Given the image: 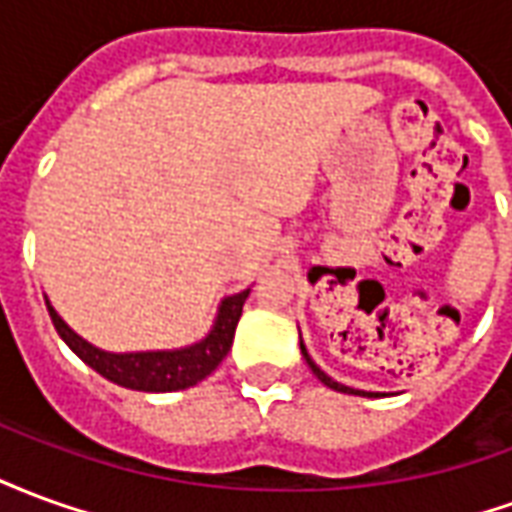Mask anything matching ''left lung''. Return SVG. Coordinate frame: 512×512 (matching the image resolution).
Listing matches in <instances>:
<instances>
[{
  "label": "left lung",
  "instance_id": "left-lung-1",
  "mask_svg": "<svg viewBox=\"0 0 512 512\" xmlns=\"http://www.w3.org/2000/svg\"><path fill=\"white\" fill-rule=\"evenodd\" d=\"M299 337H301V334H299ZM299 345H301V356H304V362L310 365L312 376L318 378L321 384L329 386V389H334V392H343V395H359V397H378V395H381V392H365V389H354V386H345V384H340V381H334L332 376H326L321 367L312 362V356L307 354V345H304V340H301Z\"/></svg>",
  "mask_w": 512,
  "mask_h": 512
}]
</instances>
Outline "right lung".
<instances>
[{
    "instance_id": "obj_1",
    "label": "right lung",
    "mask_w": 512,
    "mask_h": 512,
    "mask_svg": "<svg viewBox=\"0 0 512 512\" xmlns=\"http://www.w3.org/2000/svg\"><path fill=\"white\" fill-rule=\"evenodd\" d=\"M246 296H249V288L222 299L213 326L197 343L167 348V351H128V354H115V351H104L98 345L87 343L82 334H76L62 321L60 312L51 307L49 299H46V310L65 345L106 381L136 389V392H178V389L200 384L202 378H208L222 365V359L233 345L235 326L244 310Z\"/></svg>"
}]
</instances>
